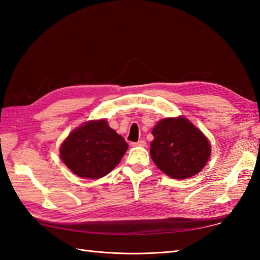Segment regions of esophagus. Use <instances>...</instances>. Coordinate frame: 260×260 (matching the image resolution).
Wrapping results in <instances>:
<instances>
[{"label":"esophagus","mask_w":260,"mask_h":260,"mask_svg":"<svg viewBox=\"0 0 260 260\" xmlns=\"http://www.w3.org/2000/svg\"><path fill=\"white\" fill-rule=\"evenodd\" d=\"M132 145L133 146H141V147H145L146 146V142L144 140H141L136 143H132Z\"/></svg>","instance_id":"1"}]
</instances>
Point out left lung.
Here are the masks:
<instances>
[{
    "label": "left lung",
    "instance_id": "left-lung-1",
    "mask_svg": "<svg viewBox=\"0 0 260 260\" xmlns=\"http://www.w3.org/2000/svg\"><path fill=\"white\" fill-rule=\"evenodd\" d=\"M151 156L170 178L187 179L204 168L211 153L209 141L189 120L165 118L152 131Z\"/></svg>",
    "mask_w": 260,
    "mask_h": 260
}]
</instances>
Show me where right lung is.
Returning a JSON list of instances; mask_svg holds the SVG:
<instances>
[{"label": "right lung", "mask_w": 260, "mask_h": 260, "mask_svg": "<svg viewBox=\"0 0 260 260\" xmlns=\"http://www.w3.org/2000/svg\"><path fill=\"white\" fill-rule=\"evenodd\" d=\"M127 148L123 137L102 119L88 121L75 129L62 143L60 155L76 175L99 179L120 162Z\"/></svg>", "instance_id": "obj_1"}]
</instances>
